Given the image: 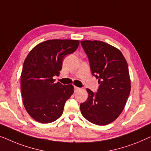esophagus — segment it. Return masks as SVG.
Segmentation results:
<instances>
[{
  "mask_svg": "<svg viewBox=\"0 0 151 151\" xmlns=\"http://www.w3.org/2000/svg\"><path fill=\"white\" fill-rule=\"evenodd\" d=\"M80 89H81V88H79V87H76V86L74 87V90H75V92H76V91H78V90H80Z\"/></svg>",
  "mask_w": 151,
  "mask_h": 151,
  "instance_id": "1",
  "label": "esophagus"
}]
</instances>
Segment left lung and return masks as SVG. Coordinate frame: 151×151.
I'll list each match as a JSON object with an SVG mask.
<instances>
[{
	"label": "left lung",
	"instance_id": "8db88e82",
	"mask_svg": "<svg viewBox=\"0 0 151 151\" xmlns=\"http://www.w3.org/2000/svg\"><path fill=\"white\" fill-rule=\"evenodd\" d=\"M97 92L87 89L88 98L80 104L82 115L93 124L105 125L118 117L129 97L131 83L127 63L118 49L99 40H82Z\"/></svg>",
	"mask_w": 151,
	"mask_h": 151
}]
</instances>
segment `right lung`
<instances>
[{
	"label": "right lung",
	"instance_id": "1",
	"mask_svg": "<svg viewBox=\"0 0 151 151\" xmlns=\"http://www.w3.org/2000/svg\"><path fill=\"white\" fill-rule=\"evenodd\" d=\"M79 45L76 40H48L37 45L24 62L21 75L22 96L24 107L35 121L53 122L62 116L66 100L74 93L72 85L55 83L65 56Z\"/></svg>",
	"mask_w": 151,
	"mask_h": 151
}]
</instances>
